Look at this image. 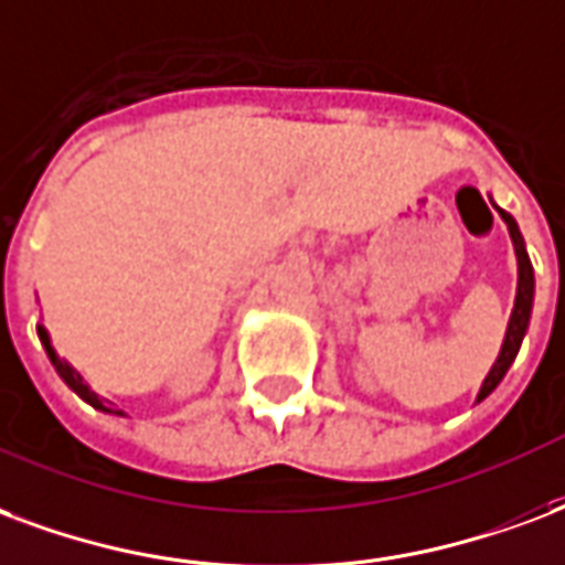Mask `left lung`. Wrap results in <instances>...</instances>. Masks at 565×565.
Instances as JSON below:
<instances>
[{
    "instance_id": "obj_1",
    "label": "left lung",
    "mask_w": 565,
    "mask_h": 565,
    "mask_svg": "<svg viewBox=\"0 0 565 565\" xmlns=\"http://www.w3.org/2000/svg\"><path fill=\"white\" fill-rule=\"evenodd\" d=\"M500 215H503L505 227H509V236H512V245H515V254H518V296H515V308H512V317H509V329H505L503 350H500L494 367L488 371V377H484L482 388H479V401L488 398V395L500 386V380L505 377L509 365L515 362L518 350H521V341H524V332H527L530 308H533V266H530L527 250H524V239H521V233H518L515 218H512L509 212H503V209H500Z\"/></svg>"
}]
</instances>
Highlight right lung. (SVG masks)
<instances>
[{
    "label": "right lung",
    "instance_id": "right-lung-1",
    "mask_svg": "<svg viewBox=\"0 0 565 565\" xmlns=\"http://www.w3.org/2000/svg\"><path fill=\"white\" fill-rule=\"evenodd\" d=\"M38 338H41V344H44V350H47V356H50V362H53V367L60 371V377L65 380V383H68V386L74 388V392H77V395H81L83 401H89L95 411L119 413V411H110V407H104V401L98 398V395H95V392H92V388L86 386V383H83L81 374H77V371H74V367H71L68 362H65V359H60V356H56V353H53V347H50V338H47V332H44V329H38Z\"/></svg>",
    "mask_w": 565,
    "mask_h": 565
}]
</instances>
